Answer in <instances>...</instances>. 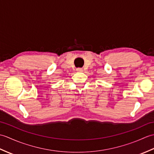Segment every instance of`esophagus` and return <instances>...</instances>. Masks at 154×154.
Returning a JSON list of instances; mask_svg holds the SVG:
<instances>
[{"mask_svg": "<svg viewBox=\"0 0 154 154\" xmlns=\"http://www.w3.org/2000/svg\"><path fill=\"white\" fill-rule=\"evenodd\" d=\"M78 72H82L83 71V69L81 68H77V69H76Z\"/></svg>", "mask_w": 154, "mask_h": 154, "instance_id": "34e87169", "label": "esophagus"}]
</instances>
